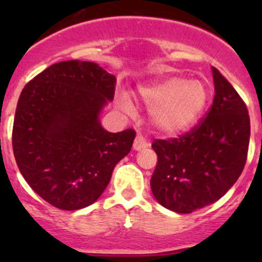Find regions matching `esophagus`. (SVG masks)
I'll return each instance as SVG.
<instances>
[{
  "instance_id": "1",
  "label": "esophagus",
  "mask_w": 262,
  "mask_h": 262,
  "mask_svg": "<svg viewBox=\"0 0 262 262\" xmlns=\"http://www.w3.org/2000/svg\"><path fill=\"white\" fill-rule=\"evenodd\" d=\"M147 147H148V142L146 141V139H144L142 136H137L136 141H134V143H133L134 149L141 150V149H143V148H147Z\"/></svg>"
}]
</instances>
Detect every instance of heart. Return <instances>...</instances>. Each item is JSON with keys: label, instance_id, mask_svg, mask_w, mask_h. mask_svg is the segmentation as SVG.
I'll return each instance as SVG.
<instances>
[{"label": "heart", "instance_id": "heart-1", "mask_svg": "<svg viewBox=\"0 0 262 262\" xmlns=\"http://www.w3.org/2000/svg\"><path fill=\"white\" fill-rule=\"evenodd\" d=\"M139 95L149 107V120L156 132L176 136L196 121L207 105L208 89L202 81L171 76L139 89ZM125 112L133 110L130 97L123 94L119 99Z\"/></svg>", "mask_w": 262, "mask_h": 262}]
</instances>
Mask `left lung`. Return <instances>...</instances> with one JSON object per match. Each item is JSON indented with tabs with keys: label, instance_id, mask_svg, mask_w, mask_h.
<instances>
[{
	"label": "left lung",
	"instance_id": "obj_1",
	"mask_svg": "<svg viewBox=\"0 0 262 262\" xmlns=\"http://www.w3.org/2000/svg\"><path fill=\"white\" fill-rule=\"evenodd\" d=\"M212 72L215 95L207 118L179 138L152 143L158 157L150 178L153 196L176 213H191L221 199L247 160V107L215 67Z\"/></svg>",
	"mask_w": 262,
	"mask_h": 262
}]
</instances>
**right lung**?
<instances>
[{"mask_svg": "<svg viewBox=\"0 0 262 262\" xmlns=\"http://www.w3.org/2000/svg\"><path fill=\"white\" fill-rule=\"evenodd\" d=\"M115 76L97 63L64 60L21 91L12 148L21 175L53 207L77 210L96 202L133 146V129L110 133L100 114L115 94Z\"/></svg>", "mask_w": 262, "mask_h": 262, "instance_id": "right-lung-1", "label": "right lung"}]
</instances>
